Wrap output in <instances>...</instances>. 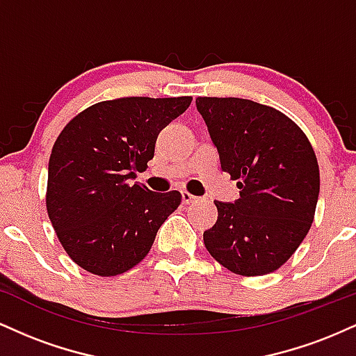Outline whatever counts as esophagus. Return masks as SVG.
<instances>
[{"mask_svg": "<svg viewBox=\"0 0 356 356\" xmlns=\"http://www.w3.org/2000/svg\"><path fill=\"white\" fill-rule=\"evenodd\" d=\"M195 195H192L191 192H187V191H182V202L184 204H191V202H194L195 201Z\"/></svg>", "mask_w": 356, "mask_h": 356, "instance_id": "34e87169", "label": "esophagus"}]
</instances>
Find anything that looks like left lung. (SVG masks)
Returning a JSON list of instances; mask_svg holds the SVG:
<instances>
[{
    "instance_id": "8db88e82",
    "label": "left lung",
    "mask_w": 356,
    "mask_h": 356,
    "mask_svg": "<svg viewBox=\"0 0 356 356\" xmlns=\"http://www.w3.org/2000/svg\"><path fill=\"white\" fill-rule=\"evenodd\" d=\"M220 169L239 199L214 201L218 220L204 232L209 254L241 276L276 271L303 243L314 219L320 169L308 137L280 110L246 99L197 97Z\"/></svg>"
}]
</instances>
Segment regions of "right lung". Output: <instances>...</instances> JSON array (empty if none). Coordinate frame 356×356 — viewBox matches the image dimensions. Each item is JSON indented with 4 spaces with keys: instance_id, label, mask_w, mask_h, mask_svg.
Returning <instances> with one entry per match:
<instances>
[{
    "instance_id": "obj_1",
    "label": "right lung",
    "mask_w": 356,
    "mask_h": 356,
    "mask_svg": "<svg viewBox=\"0 0 356 356\" xmlns=\"http://www.w3.org/2000/svg\"><path fill=\"white\" fill-rule=\"evenodd\" d=\"M192 97H124L73 117L48 162L47 211L67 254L97 276H117L149 254L181 192L134 184L154 157L159 132Z\"/></svg>"
}]
</instances>
